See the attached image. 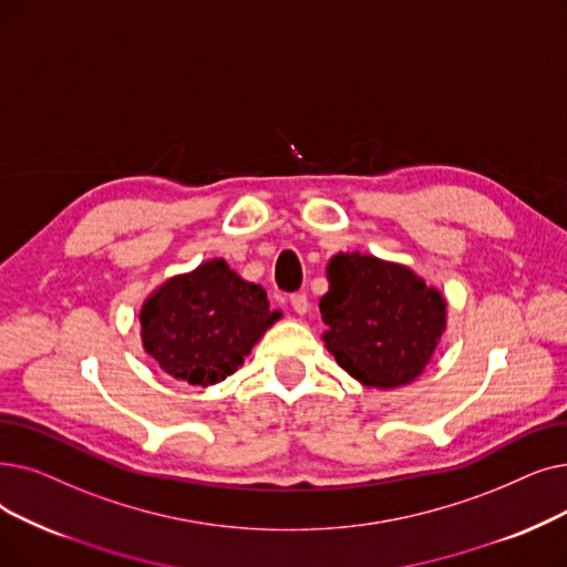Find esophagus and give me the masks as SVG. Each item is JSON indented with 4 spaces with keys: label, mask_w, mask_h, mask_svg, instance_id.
<instances>
[{
    "label": "esophagus",
    "mask_w": 567,
    "mask_h": 567,
    "mask_svg": "<svg viewBox=\"0 0 567 567\" xmlns=\"http://www.w3.org/2000/svg\"><path fill=\"white\" fill-rule=\"evenodd\" d=\"M289 303H291L293 312H299V315H306V312H308V306H310L306 293H293V297L289 299Z\"/></svg>",
    "instance_id": "esophagus-1"
}]
</instances>
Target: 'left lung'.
<instances>
[{
  "label": "left lung",
  "mask_w": 567,
  "mask_h": 567,
  "mask_svg": "<svg viewBox=\"0 0 567 567\" xmlns=\"http://www.w3.org/2000/svg\"><path fill=\"white\" fill-rule=\"evenodd\" d=\"M319 301L324 342L365 386L393 389L424 371L445 331V301L410 268L368 255H336Z\"/></svg>",
  "instance_id": "1"
}]
</instances>
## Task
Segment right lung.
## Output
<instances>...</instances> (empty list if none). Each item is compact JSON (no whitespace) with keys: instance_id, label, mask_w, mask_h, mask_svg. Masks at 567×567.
<instances>
[{"instance_id":"1","label":"right lung","mask_w":567,"mask_h":567,"mask_svg":"<svg viewBox=\"0 0 567 567\" xmlns=\"http://www.w3.org/2000/svg\"><path fill=\"white\" fill-rule=\"evenodd\" d=\"M280 312L225 259L164 282L141 310L143 348L168 375L208 386L234 375Z\"/></svg>"}]
</instances>
